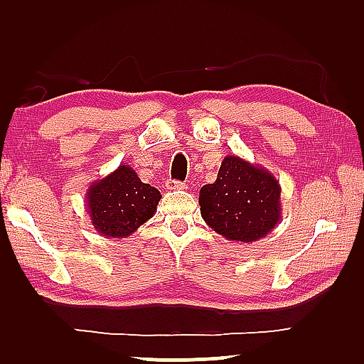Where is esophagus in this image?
Here are the masks:
<instances>
[{
	"instance_id": "1",
	"label": "esophagus",
	"mask_w": 364,
	"mask_h": 364,
	"mask_svg": "<svg viewBox=\"0 0 364 364\" xmlns=\"http://www.w3.org/2000/svg\"><path fill=\"white\" fill-rule=\"evenodd\" d=\"M165 186H166V189H170V191H176V189H184V188H186V184H184L183 181L168 180Z\"/></svg>"
}]
</instances>
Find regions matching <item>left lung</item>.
Here are the masks:
<instances>
[{"instance_id":"8db88e82","label":"left lung","mask_w":364,"mask_h":364,"mask_svg":"<svg viewBox=\"0 0 364 364\" xmlns=\"http://www.w3.org/2000/svg\"><path fill=\"white\" fill-rule=\"evenodd\" d=\"M199 206L208 226L234 242H255L282 219L275 176L235 155L224 158L216 181L201 188Z\"/></svg>"}]
</instances>
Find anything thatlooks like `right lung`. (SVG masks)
<instances>
[{"label":"right lung","mask_w":364,"mask_h":364,"mask_svg":"<svg viewBox=\"0 0 364 364\" xmlns=\"http://www.w3.org/2000/svg\"><path fill=\"white\" fill-rule=\"evenodd\" d=\"M161 193L143 183L129 165H120L87 189L85 209L100 235L129 237L156 213Z\"/></svg>","instance_id":"1"}]
</instances>
